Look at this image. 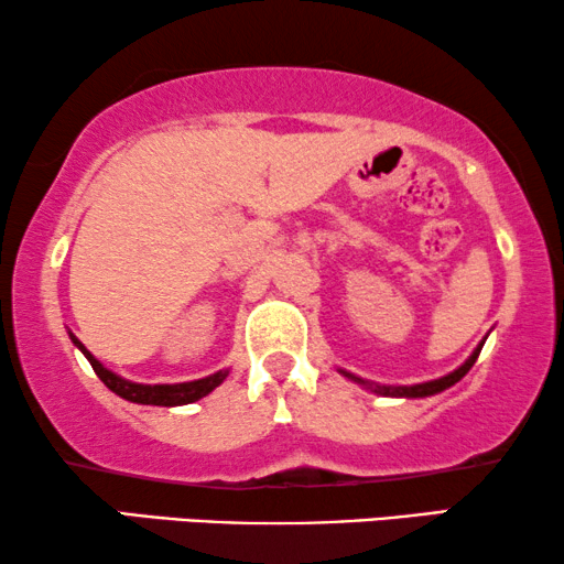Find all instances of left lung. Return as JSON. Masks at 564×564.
Returning <instances> with one entry per match:
<instances>
[{
	"label": "left lung",
	"mask_w": 564,
	"mask_h": 564,
	"mask_svg": "<svg viewBox=\"0 0 564 564\" xmlns=\"http://www.w3.org/2000/svg\"><path fill=\"white\" fill-rule=\"evenodd\" d=\"M481 347H485V341H481V345L474 349V355L469 357V360H466L464 365H460L458 370H453V372H448V376H443V378H437V380H427V383H416V386H370L368 380H360L357 376H352V372H345L347 378H352V380H357V383H362V386H368V389H372L376 393H380V397H409V399H416V397H433V393H437V391H445L448 389V386H453V383H458L460 378L466 376V372L471 370V365L477 362V357H479V352H481Z\"/></svg>",
	"instance_id": "left-lung-1"
}]
</instances>
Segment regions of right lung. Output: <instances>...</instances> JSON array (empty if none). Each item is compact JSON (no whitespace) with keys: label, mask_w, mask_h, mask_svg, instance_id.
Instances as JSON below:
<instances>
[{"label":"right lung","mask_w":564,"mask_h":564,"mask_svg":"<svg viewBox=\"0 0 564 564\" xmlns=\"http://www.w3.org/2000/svg\"><path fill=\"white\" fill-rule=\"evenodd\" d=\"M72 336V334H69ZM72 341L83 349V355L90 360L95 376H98L104 383L111 389L113 393H119L121 399L134 401V404H152V406H178V404H192V401H199L202 397H207L209 391H215L225 378H228V370H219L215 376L202 378V380H192V383H173V386H144V383H131V380H123L116 376V372L106 370L95 357L87 352L85 345L79 339L72 336Z\"/></svg>","instance_id":"right-lung-1"}]
</instances>
